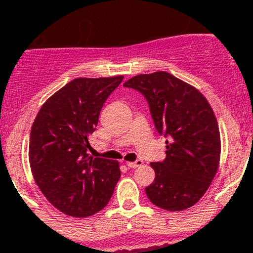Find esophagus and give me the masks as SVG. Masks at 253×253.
Returning <instances> with one entry per match:
<instances>
[{"label":"esophagus","instance_id":"obj_1","mask_svg":"<svg viewBox=\"0 0 253 253\" xmlns=\"http://www.w3.org/2000/svg\"><path fill=\"white\" fill-rule=\"evenodd\" d=\"M126 165H128V167H130V169H137V167L142 166L143 161L138 160V161H135V162H126Z\"/></svg>","mask_w":253,"mask_h":253}]
</instances>
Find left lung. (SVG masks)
Instances as JSON below:
<instances>
[{"instance_id": "left-lung-1", "label": "left lung", "mask_w": 253, "mask_h": 253, "mask_svg": "<svg viewBox=\"0 0 253 253\" xmlns=\"http://www.w3.org/2000/svg\"><path fill=\"white\" fill-rule=\"evenodd\" d=\"M148 100L158 133L166 134V158L151 163L154 181L148 199L169 211L189 209L209 189L220 162V133L214 111L198 88L160 71L129 78Z\"/></svg>"}]
</instances>
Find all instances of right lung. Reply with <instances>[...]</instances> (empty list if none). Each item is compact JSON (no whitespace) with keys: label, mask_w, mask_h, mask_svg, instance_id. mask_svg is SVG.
I'll list each match as a JSON object with an SVG mask.
<instances>
[{"label":"right lung","mask_w":253,"mask_h":253,"mask_svg":"<svg viewBox=\"0 0 253 253\" xmlns=\"http://www.w3.org/2000/svg\"><path fill=\"white\" fill-rule=\"evenodd\" d=\"M123 78H75L44 102L33 123V177L48 202L69 216L84 218L106 207L122 175L118 161L93 158L87 148L102 105Z\"/></svg>","instance_id":"right-lung-1"}]
</instances>
